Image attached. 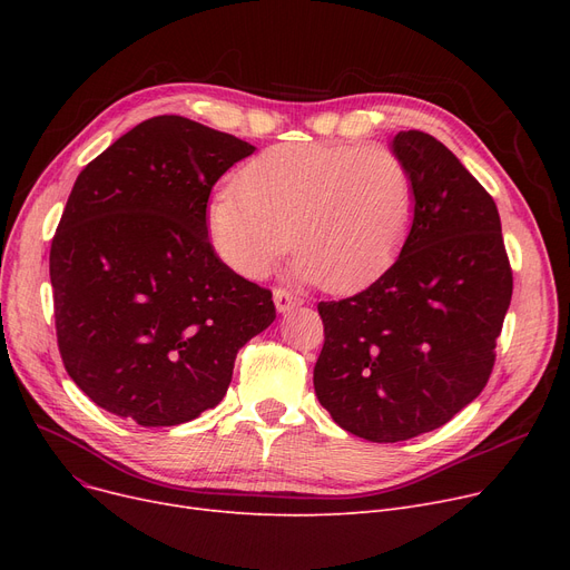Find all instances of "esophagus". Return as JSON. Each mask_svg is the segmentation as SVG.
I'll use <instances>...</instances> for the list:
<instances>
[{"label":"esophagus","instance_id":"1","mask_svg":"<svg viewBox=\"0 0 570 570\" xmlns=\"http://www.w3.org/2000/svg\"><path fill=\"white\" fill-rule=\"evenodd\" d=\"M273 297H275V305H277V312H279V314H286V312L297 309V307L303 305L301 297H295L293 293H288V291H284V288H275Z\"/></svg>","mask_w":570,"mask_h":570}]
</instances>
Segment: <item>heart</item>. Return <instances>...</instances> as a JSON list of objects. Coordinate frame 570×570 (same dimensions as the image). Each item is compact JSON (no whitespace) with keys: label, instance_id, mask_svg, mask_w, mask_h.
Instances as JSON below:
<instances>
[{"label":"heart","instance_id":"b5f03b06","mask_svg":"<svg viewBox=\"0 0 570 570\" xmlns=\"http://www.w3.org/2000/svg\"><path fill=\"white\" fill-rule=\"evenodd\" d=\"M413 207V175L391 147L282 142L237 173V189L213 194L205 228L215 254L247 279L267 277L293 245L295 282L351 291L400 254Z\"/></svg>","mask_w":570,"mask_h":570}]
</instances>
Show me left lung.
Listing matches in <instances>:
<instances>
[{
    "label": "left lung",
    "instance_id": "left-lung-1",
    "mask_svg": "<svg viewBox=\"0 0 570 570\" xmlns=\"http://www.w3.org/2000/svg\"><path fill=\"white\" fill-rule=\"evenodd\" d=\"M393 153L413 175L409 237L370 288L318 303L325 342L314 367L321 406L376 443L432 432L481 395L513 295L483 185L430 134L400 131Z\"/></svg>",
    "mask_w": 570,
    "mask_h": 570
}]
</instances>
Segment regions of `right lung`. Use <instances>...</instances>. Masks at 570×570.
I'll use <instances>...</instances> for the list:
<instances>
[{
  "instance_id": "obj_1",
  "label": "right lung",
  "mask_w": 570,
  "mask_h": 570,
  "mask_svg": "<svg viewBox=\"0 0 570 570\" xmlns=\"http://www.w3.org/2000/svg\"><path fill=\"white\" fill-rule=\"evenodd\" d=\"M254 145L179 115L145 119L78 175L50 247L65 367L142 428L215 409L235 355L275 321L273 293L207 239L217 179Z\"/></svg>"
}]
</instances>
